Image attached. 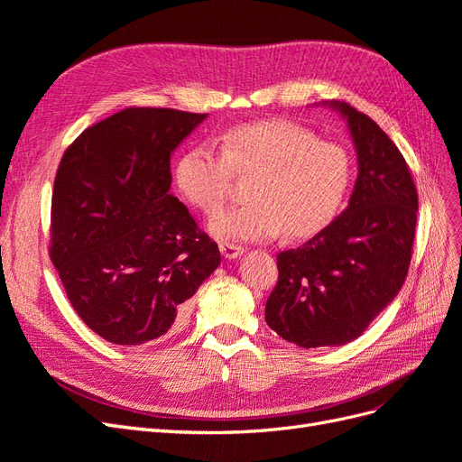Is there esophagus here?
Returning a JSON list of instances; mask_svg holds the SVG:
<instances>
[{
	"label": "esophagus",
	"instance_id": "obj_1",
	"mask_svg": "<svg viewBox=\"0 0 462 462\" xmlns=\"http://www.w3.org/2000/svg\"><path fill=\"white\" fill-rule=\"evenodd\" d=\"M219 253L223 258L233 260V258H239L245 253V248L241 245H233V243H219Z\"/></svg>",
	"mask_w": 462,
	"mask_h": 462
}]
</instances>
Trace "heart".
Returning <instances> with one entry per match:
<instances>
[{"mask_svg":"<svg viewBox=\"0 0 462 462\" xmlns=\"http://www.w3.org/2000/svg\"><path fill=\"white\" fill-rule=\"evenodd\" d=\"M233 172H253L249 202L217 210L208 229L221 241H262L283 231L302 239L319 231L348 192L353 163L346 150L283 119L241 125L221 138V152L197 144L180 153L175 180L185 199L214 212Z\"/></svg>","mask_w":462,"mask_h":462,"instance_id":"heart-1","label":"heart"}]
</instances>
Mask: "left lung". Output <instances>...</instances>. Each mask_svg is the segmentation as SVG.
<instances>
[{
  "instance_id": "obj_1",
  "label": "left lung",
  "mask_w": 462,
  "mask_h": 462,
  "mask_svg": "<svg viewBox=\"0 0 462 462\" xmlns=\"http://www.w3.org/2000/svg\"><path fill=\"white\" fill-rule=\"evenodd\" d=\"M346 119L358 177L341 216L299 248L277 254L265 321L302 348L339 346L366 331L409 273L418 192L395 143L368 116L326 102Z\"/></svg>"
}]
</instances>
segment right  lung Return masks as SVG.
<instances>
[{
  "label": "right lung",
  "mask_w": 462,
  "mask_h": 462,
  "mask_svg": "<svg viewBox=\"0 0 462 462\" xmlns=\"http://www.w3.org/2000/svg\"><path fill=\"white\" fill-rule=\"evenodd\" d=\"M127 107L80 133L51 197L50 256L80 319L109 343L171 331L221 262L171 189V153L206 119Z\"/></svg>",
  "instance_id": "add662e5"
}]
</instances>
